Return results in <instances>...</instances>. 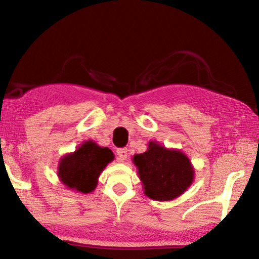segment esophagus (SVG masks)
Segmentation results:
<instances>
[{
  "label": "esophagus",
  "mask_w": 259,
  "mask_h": 259,
  "mask_svg": "<svg viewBox=\"0 0 259 259\" xmlns=\"http://www.w3.org/2000/svg\"><path fill=\"white\" fill-rule=\"evenodd\" d=\"M117 161L119 162H124L126 160V157H128V150L126 148H120V150H117Z\"/></svg>",
  "instance_id": "34e87169"
}]
</instances>
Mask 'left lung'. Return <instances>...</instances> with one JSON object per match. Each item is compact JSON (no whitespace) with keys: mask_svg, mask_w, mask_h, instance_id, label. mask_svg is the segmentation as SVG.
<instances>
[{"mask_svg":"<svg viewBox=\"0 0 259 259\" xmlns=\"http://www.w3.org/2000/svg\"><path fill=\"white\" fill-rule=\"evenodd\" d=\"M145 195L155 201L181 196L194 181V168L185 153L162 146L155 140L147 151L133 157Z\"/></svg>","mask_w":259,"mask_h":259,"instance_id":"8db88e82","label":"left lung"}]
</instances>
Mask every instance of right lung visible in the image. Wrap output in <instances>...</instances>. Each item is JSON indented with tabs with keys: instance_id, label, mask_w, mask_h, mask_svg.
Masks as SVG:
<instances>
[{
	"instance_id": "right-lung-1",
	"label": "right lung",
	"mask_w": 259,
	"mask_h": 259,
	"mask_svg": "<svg viewBox=\"0 0 259 259\" xmlns=\"http://www.w3.org/2000/svg\"><path fill=\"white\" fill-rule=\"evenodd\" d=\"M113 160L114 154L108 147L87 140L73 153L61 157L57 176L68 190L87 194L95 191L100 174Z\"/></svg>"
}]
</instances>
